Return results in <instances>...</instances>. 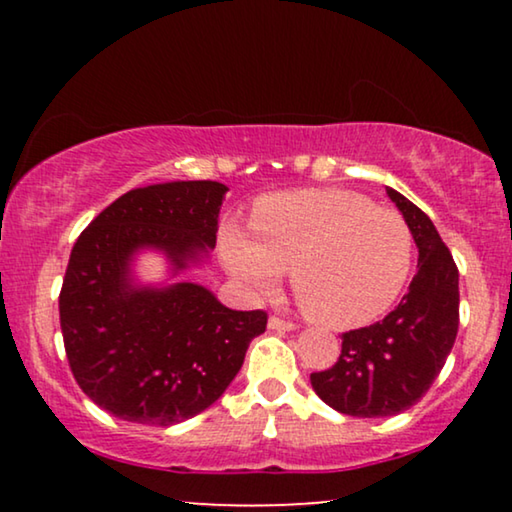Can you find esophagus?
Masks as SVG:
<instances>
[{
	"mask_svg": "<svg viewBox=\"0 0 512 512\" xmlns=\"http://www.w3.org/2000/svg\"><path fill=\"white\" fill-rule=\"evenodd\" d=\"M268 326L272 328V331H293L296 328V324L289 319H282V317H270L268 319Z\"/></svg>",
	"mask_w": 512,
	"mask_h": 512,
	"instance_id": "34e87169",
	"label": "esophagus"
}]
</instances>
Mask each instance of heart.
Masks as SVG:
<instances>
[{
    "instance_id": "heart-1",
    "label": "heart",
    "mask_w": 512,
    "mask_h": 512,
    "mask_svg": "<svg viewBox=\"0 0 512 512\" xmlns=\"http://www.w3.org/2000/svg\"><path fill=\"white\" fill-rule=\"evenodd\" d=\"M412 249V230L396 209L342 188L263 195L249 235H221L223 261L242 284L268 291L289 270L300 310L331 328L382 317L408 282Z\"/></svg>"
}]
</instances>
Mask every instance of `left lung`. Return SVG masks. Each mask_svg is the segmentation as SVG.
I'll return each instance as SVG.
<instances>
[{"mask_svg": "<svg viewBox=\"0 0 512 512\" xmlns=\"http://www.w3.org/2000/svg\"><path fill=\"white\" fill-rule=\"evenodd\" d=\"M419 249L417 275L394 312L377 324L342 333L338 361L312 373L321 401L352 417H391L431 389L459 331V270L422 209L394 188Z\"/></svg>", "mask_w": 512, "mask_h": 512, "instance_id": "1", "label": "left lung"}]
</instances>
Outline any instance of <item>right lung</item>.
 Listing matches in <instances>:
<instances>
[{"label":"right lung","mask_w":512,"mask_h":512,"mask_svg":"<svg viewBox=\"0 0 512 512\" xmlns=\"http://www.w3.org/2000/svg\"><path fill=\"white\" fill-rule=\"evenodd\" d=\"M228 188L172 181L135 188L76 240L60 289L69 368L90 401L125 422L170 426L209 408L268 326L263 310L235 312L205 286L135 289V251H165L177 270L214 249Z\"/></svg>","instance_id":"add662e5"}]
</instances>
